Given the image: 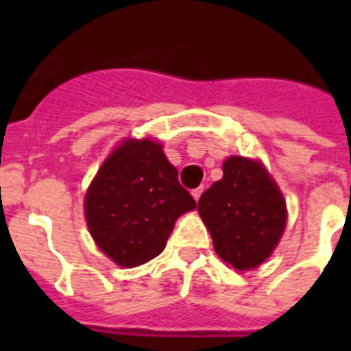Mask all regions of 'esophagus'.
Segmentation results:
<instances>
[{
  "mask_svg": "<svg viewBox=\"0 0 351 351\" xmlns=\"http://www.w3.org/2000/svg\"><path fill=\"white\" fill-rule=\"evenodd\" d=\"M202 191H204V187H197V189H193L191 191L193 198H195V200H198V198H200V195H202Z\"/></svg>",
  "mask_w": 351,
  "mask_h": 351,
  "instance_id": "1",
  "label": "esophagus"
}]
</instances>
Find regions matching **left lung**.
<instances>
[{
    "label": "left lung",
    "instance_id": "8db88e82",
    "mask_svg": "<svg viewBox=\"0 0 351 351\" xmlns=\"http://www.w3.org/2000/svg\"><path fill=\"white\" fill-rule=\"evenodd\" d=\"M224 176L198 200L217 255L239 271L261 266L286 228V202L258 160L230 156Z\"/></svg>",
    "mask_w": 351,
    "mask_h": 351
}]
</instances>
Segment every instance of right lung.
<instances>
[{
	"label": "right lung",
	"instance_id": "1",
	"mask_svg": "<svg viewBox=\"0 0 351 351\" xmlns=\"http://www.w3.org/2000/svg\"><path fill=\"white\" fill-rule=\"evenodd\" d=\"M197 208L158 142L125 138L85 193V219L96 245L121 267L164 251L180 215Z\"/></svg>",
	"mask_w": 351,
	"mask_h": 351
}]
</instances>
